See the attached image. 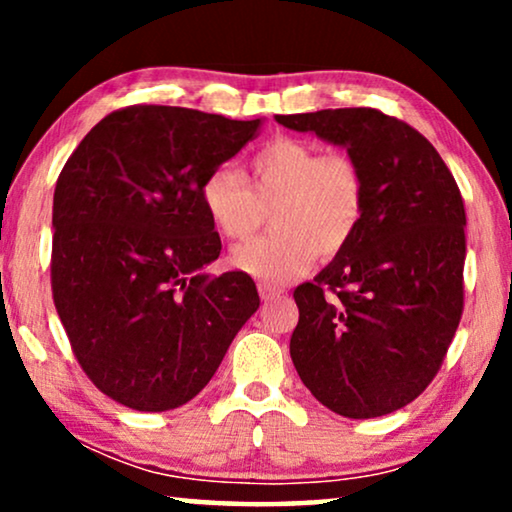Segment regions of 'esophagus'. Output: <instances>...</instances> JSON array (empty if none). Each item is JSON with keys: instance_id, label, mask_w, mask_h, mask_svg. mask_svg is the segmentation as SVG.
Listing matches in <instances>:
<instances>
[{"instance_id": "esophagus-1", "label": "esophagus", "mask_w": 512, "mask_h": 512, "mask_svg": "<svg viewBox=\"0 0 512 512\" xmlns=\"http://www.w3.org/2000/svg\"><path fill=\"white\" fill-rule=\"evenodd\" d=\"M258 293H261L263 300H270L275 296H282L284 289H282V286L272 284V282H261V284H258Z\"/></svg>"}]
</instances>
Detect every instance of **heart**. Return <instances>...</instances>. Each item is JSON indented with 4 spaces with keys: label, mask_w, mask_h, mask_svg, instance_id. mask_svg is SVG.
<instances>
[{
    "label": "heart",
    "mask_w": 512,
    "mask_h": 512,
    "mask_svg": "<svg viewBox=\"0 0 512 512\" xmlns=\"http://www.w3.org/2000/svg\"><path fill=\"white\" fill-rule=\"evenodd\" d=\"M247 180L249 185L230 167L209 172L200 188L202 205L228 240L254 235L263 226V207H270V233L233 254L237 268L268 282L293 277L314 254H338L366 212L361 165L349 153H321L305 139H272L251 156Z\"/></svg>",
    "instance_id": "b5f03b06"
}]
</instances>
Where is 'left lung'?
<instances>
[{
	"label": "left lung",
	"mask_w": 512,
	"mask_h": 512,
	"mask_svg": "<svg viewBox=\"0 0 512 512\" xmlns=\"http://www.w3.org/2000/svg\"><path fill=\"white\" fill-rule=\"evenodd\" d=\"M277 123L345 146L366 177L354 237L293 291V366L328 410L389 415L433 382L464 312L461 191L429 139L380 109H321Z\"/></svg>",
	"instance_id": "obj_1"
}]
</instances>
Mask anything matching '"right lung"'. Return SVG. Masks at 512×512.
<instances>
[{"label": "right lung", "instance_id": "obj_1", "mask_svg": "<svg viewBox=\"0 0 512 512\" xmlns=\"http://www.w3.org/2000/svg\"><path fill=\"white\" fill-rule=\"evenodd\" d=\"M258 132V118L132 104L62 167L53 303L83 373L125 408L163 412L198 396L261 305L247 272L200 275L221 254L202 181Z\"/></svg>", "mask_w": 512, "mask_h": 512}]
</instances>
